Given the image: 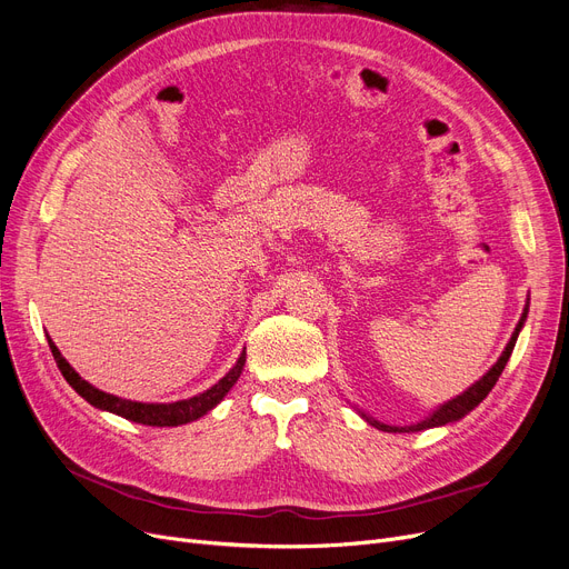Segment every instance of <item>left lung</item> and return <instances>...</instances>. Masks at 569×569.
Segmentation results:
<instances>
[{"label":"left lung","instance_id":"1","mask_svg":"<svg viewBox=\"0 0 569 569\" xmlns=\"http://www.w3.org/2000/svg\"><path fill=\"white\" fill-rule=\"evenodd\" d=\"M526 316H528V309H523V316H521V320H519V325H517V330H515L510 343H507V348H505L502 355H500V360L491 367V371H489L485 378L477 380L472 387H468V390H466L461 397H457V399H452V401H447L445 406H440L431 417H427L425 422L412 425V427H390V425H380V422L371 420V417H367V415H362V417H365V420H367L369 425H373L376 429H380V431H392V433L425 431V429H431V427H442V425H450V422L461 420L463 415H468L477 403L485 401L487 395L493 390V385L498 382V378H500V373H502L507 360H510V355H512V350H515V343H517V337H519V332H521V325H523Z\"/></svg>","mask_w":569,"mask_h":569}]
</instances>
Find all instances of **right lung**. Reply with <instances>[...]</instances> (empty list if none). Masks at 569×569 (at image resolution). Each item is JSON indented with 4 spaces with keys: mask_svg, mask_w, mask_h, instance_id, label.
Instances as JSON below:
<instances>
[{
    "mask_svg": "<svg viewBox=\"0 0 569 569\" xmlns=\"http://www.w3.org/2000/svg\"><path fill=\"white\" fill-rule=\"evenodd\" d=\"M48 346L52 350V357H54L59 371H62L67 382L73 387V390L84 401H89L94 408L114 412L119 417H124V420H131V422H138V425H147V427H179V425H187V422L198 420V417H202L204 412L212 410L230 392V387L237 382V378H239V373H242L244 362H247V350H244L242 355H239L237 365L214 387H209L207 392H202V395H198L193 399L174 401V403H138V401L119 399V397H112V395H106V392L97 390V387H92L87 380H82L71 369V365L64 360L62 352L57 350L52 339H48Z\"/></svg>",
    "mask_w": 569,
    "mask_h": 569,
    "instance_id": "right-lung-1",
    "label": "right lung"
}]
</instances>
